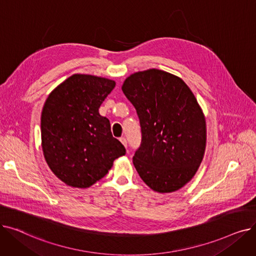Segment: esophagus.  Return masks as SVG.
Returning a JSON list of instances; mask_svg holds the SVG:
<instances>
[{"mask_svg": "<svg viewBox=\"0 0 256 256\" xmlns=\"http://www.w3.org/2000/svg\"><path fill=\"white\" fill-rule=\"evenodd\" d=\"M120 142L124 145V147H128V140L124 137H121L120 138Z\"/></svg>", "mask_w": 256, "mask_h": 256, "instance_id": "obj_1", "label": "esophagus"}]
</instances>
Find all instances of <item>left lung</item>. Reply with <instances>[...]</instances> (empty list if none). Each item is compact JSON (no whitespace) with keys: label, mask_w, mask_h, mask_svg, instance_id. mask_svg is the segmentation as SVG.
I'll list each match as a JSON object with an SVG mask.
<instances>
[{"label":"left lung","mask_w":256,"mask_h":256,"mask_svg":"<svg viewBox=\"0 0 256 256\" xmlns=\"http://www.w3.org/2000/svg\"><path fill=\"white\" fill-rule=\"evenodd\" d=\"M122 91L141 128L134 166L154 191H178L194 176L206 150V119L194 94L178 76L154 68L130 76Z\"/></svg>","instance_id":"8db88e82"}]
</instances>
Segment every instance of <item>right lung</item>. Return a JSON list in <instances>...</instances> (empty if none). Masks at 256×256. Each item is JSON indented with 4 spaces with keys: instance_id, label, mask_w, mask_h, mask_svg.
Returning <instances> with one entry per match:
<instances>
[{
    "instance_id": "1",
    "label": "right lung",
    "mask_w": 256,
    "mask_h": 256,
    "mask_svg": "<svg viewBox=\"0 0 256 256\" xmlns=\"http://www.w3.org/2000/svg\"><path fill=\"white\" fill-rule=\"evenodd\" d=\"M109 78L74 74L54 89L42 113V142L50 170L63 182L88 188L102 180L126 148L100 114L115 87Z\"/></svg>"
}]
</instances>
